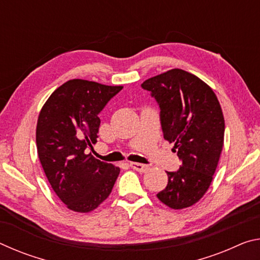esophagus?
Returning a JSON list of instances; mask_svg holds the SVG:
<instances>
[{
  "label": "esophagus",
  "instance_id": "34e87169",
  "mask_svg": "<svg viewBox=\"0 0 260 260\" xmlns=\"http://www.w3.org/2000/svg\"><path fill=\"white\" fill-rule=\"evenodd\" d=\"M131 167L135 171H138V172L141 173H144L147 172L149 170V166L148 165H144V164H140V162H131Z\"/></svg>",
  "mask_w": 260,
  "mask_h": 260
}]
</instances>
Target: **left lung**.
Instances as JSON below:
<instances>
[{
	"instance_id": "left-lung-1",
	"label": "left lung",
	"mask_w": 260,
	"mask_h": 260,
	"mask_svg": "<svg viewBox=\"0 0 260 260\" xmlns=\"http://www.w3.org/2000/svg\"><path fill=\"white\" fill-rule=\"evenodd\" d=\"M160 109L164 139L173 143L181 166L166 172L169 182L157 193L171 209L197 203L208 190L223 146L225 120L211 87L193 74L170 70L144 81Z\"/></svg>"
}]
</instances>
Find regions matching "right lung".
I'll return each instance as SVG.
<instances>
[{"label": "right lung", "instance_id": "1", "mask_svg": "<svg viewBox=\"0 0 260 260\" xmlns=\"http://www.w3.org/2000/svg\"><path fill=\"white\" fill-rule=\"evenodd\" d=\"M121 89L73 79L57 88L39 114V159L56 195L76 212L98 208L119 175V167L87 152L98 142L100 112Z\"/></svg>", "mask_w": 260, "mask_h": 260}]
</instances>
